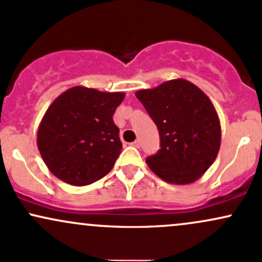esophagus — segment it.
Returning <instances> with one entry per match:
<instances>
[{
    "mask_svg": "<svg viewBox=\"0 0 262 262\" xmlns=\"http://www.w3.org/2000/svg\"><path fill=\"white\" fill-rule=\"evenodd\" d=\"M132 145H133V146H136V148H140V139H137L136 142H133V143H132Z\"/></svg>",
    "mask_w": 262,
    "mask_h": 262,
    "instance_id": "34e87169",
    "label": "esophagus"
}]
</instances>
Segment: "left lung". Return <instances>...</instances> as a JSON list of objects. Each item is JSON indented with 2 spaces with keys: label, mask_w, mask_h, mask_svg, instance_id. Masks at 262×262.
I'll return each mask as SVG.
<instances>
[{
  "label": "left lung",
  "mask_w": 262,
  "mask_h": 262,
  "mask_svg": "<svg viewBox=\"0 0 262 262\" xmlns=\"http://www.w3.org/2000/svg\"><path fill=\"white\" fill-rule=\"evenodd\" d=\"M158 126L160 146L146 164L164 182H196L216 159L219 116L209 97L186 79H171L136 93Z\"/></svg>",
  "instance_id": "1"
}]
</instances>
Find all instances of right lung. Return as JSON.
Wrapping results in <instances>:
<instances>
[{
    "mask_svg": "<svg viewBox=\"0 0 262 262\" xmlns=\"http://www.w3.org/2000/svg\"><path fill=\"white\" fill-rule=\"evenodd\" d=\"M124 97L77 85L52 102L37 130V146L52 174L83 186L112 170L122 150L113 114Z\"/></svg>",
    "mask_w": 262,
    "mask_h": 262,
    "instance_id": "right-lung-1",
    "label": "right lung"
}]
</instances>
